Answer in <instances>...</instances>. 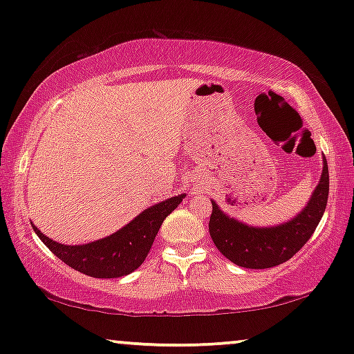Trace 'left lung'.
I'll return each instance as SVG.
<instances>
[{
    "label": "left lung",
    "instance_id": "1",
    "mask_svg": "<svg viewBox=\"0 0 354 354\" xmlns=\"http://www.w3.org/2000/svg\"><path fill=\"white\" fill-rule=\"evenodd\" d=\"M322 174L308 205L287 222L254 227L230 217L212 203L209 234L216 248L232 263L246 269H269L297 254L321 222L328 198V167L322 156Z\"/></svg>",
    "mask_w": 354,
    "mask_h": 354
}]
</instances>
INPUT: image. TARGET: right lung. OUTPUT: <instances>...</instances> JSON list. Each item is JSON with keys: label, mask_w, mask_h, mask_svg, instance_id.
Returning a JSON list of instances; mask_svg holds the SVG:
<instances>
[{"label": "right lung", "mask_w": 354, "mask_h": 354, "mask_svg": "<svg viewBox=\"0 0 354 354\" xmlns=\"http://www.w3.org/2000/svg\"><path fill=\"white\" fill-rule=\"evenodd\" d=\"M185 195H177L140 212L113 235L85 245H62L48 239L35 225L33 230L62 263L95 279H115L133 272L143 264L156 239L159 227Z\"/></svg>", "instance_id": "obj_1"}]
</instances>
